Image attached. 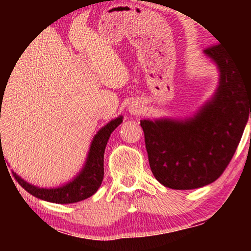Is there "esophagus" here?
I'll return each instance as SVG.
<instances>
[{"mask_svg":"<svg viewBox=\"0 0 251 251\" xmlns=\"http://www.w3.org/2000/svg\"><path fill=\"white\" fill-rule=\"evenodd\" d=\"M129 112H131L132 114H139L140 112H142V107H140L139 103L132 102L131 105H129Z\"/></svg>","mask_w":251,"mask_h":251,"instance_id":"esophagus-1","label":"esophagus"}]
</instances>
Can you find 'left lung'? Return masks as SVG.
<instances>
[{"label":"left lung","mask_w":251,"mask_h":251,"mask_svg":"<svg viewBox=\"0 0 251 251\" xmlns=\"http://www.w3.org/2000/svg\"><path fill=\"white\" fill-rule=\"evenodd\" d=\"M204 53L221 72L211 101L185 122H140L152 174L170 189H197L220 178L251 118V72L240 67L220 43Z\"/></svg>","instance_id":"obj_1"}]
</instances>
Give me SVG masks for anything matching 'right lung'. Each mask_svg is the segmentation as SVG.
I'll return each mask as SVG.
<instances>
[{"mask_svg":"<svg viewBox=\"0 0 251 251\" xmlns=\"http://www.w3.org/2000/svg\"><path fill=\"white\" fill-rule=\"evenodd\" d=\"M123 123V117L112 120L107 125L103 126L94 137L92 142L91 149L87 157L85 168L80 172L79 176L74 180L70 181L66 185L57 189H40L37 186L31 185L14 174V177L17 183L29 192L34 197L40 200L51 201L59 204H71L83 201L91 197L97 192L99 186L101 185L103 178V153H105L106 144H107L109 135ZM3 155L2 146L0 151V158Z\"/></svg>","mask_w":251,"mask_h":251,"instance_id":"1","label":"right lung"}]
</instances>
